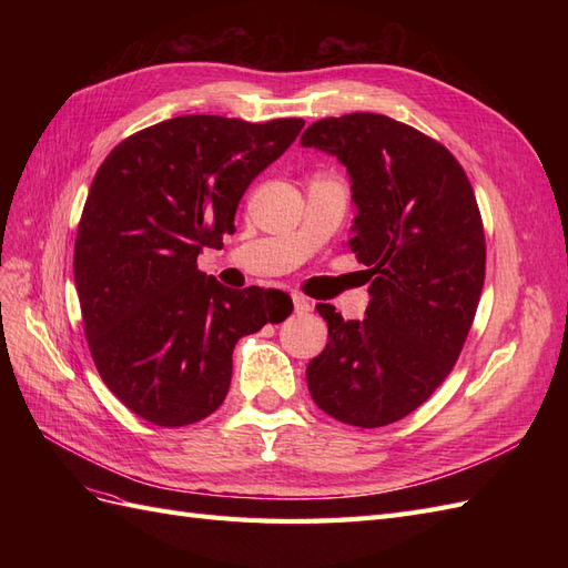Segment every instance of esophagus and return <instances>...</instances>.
<instances>
[{
    "mask_svg": "<svg viewBox=\"0 0 568 568\" xmlns=\"http://www.w3.org/2000/svg\"><path fill=\"white\" fill-rule=\"evenodd\" d=\"M291 301H294V313H296V315H305L307 311H311V301H307V298L294 296Z\"/></svg>",
    "mask_w": 568,
    "mask_h": 568,
    "instance_id": "obj_1",
    "label": "esophagus"
}]
</instances>
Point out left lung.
Instances as JSON below:
<instances>
[{
  "mask_svg": "<svg viewBox=\"0 0 568 568\" xmlns=\"http://www.w3.org/2000/svg\"><path fill=\"white\" fill-rule=\"evenodd\" d=\"M301 144L346 165L348 246L369 282L365 320L317 303L329 341L307 363V388L343 424L386 426L428 400L471 329L486 277L474 189L448 149L388 115L324 118Z\"/></svg>",
  "mask_w": 568,
  "mask_h": 568,
  "instance_id": "obj_1",
  "label": "left lung"
}]
</instances>
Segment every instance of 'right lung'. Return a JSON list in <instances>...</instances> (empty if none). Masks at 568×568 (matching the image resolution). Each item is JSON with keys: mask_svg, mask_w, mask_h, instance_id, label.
I'll use <instances>...</instances> for the list:
<instances>
[{"mask_svg": "<svg viewBox=\"0 0 568 568\" xmlns=\"http://www.w3.org/2000/svg\"><path fill=\"white\" fill-rule=\"evenodd\" d=\"M301 118L180 115L120 142L92 180L73 274L94 365L159 426L225 400L236 341L294 311L280 288H227L196 267L220 248L248 184L294 144Z\"/></svg>", "mask_w": 568, "mask_h": 568, "instance_id": "right-lung-1", "label": "right lung"}]
</instances>
